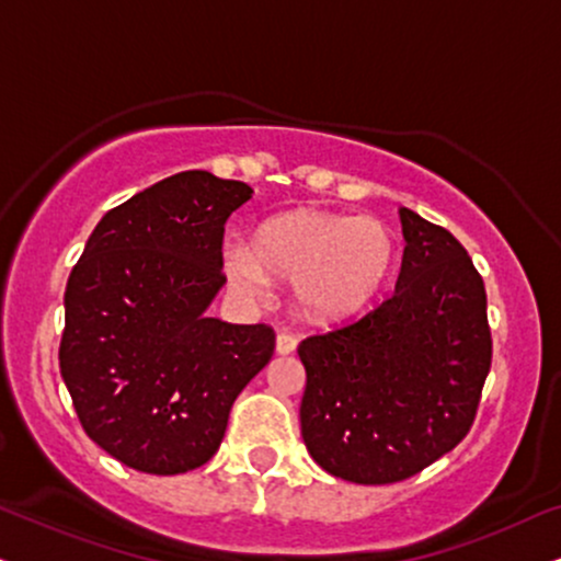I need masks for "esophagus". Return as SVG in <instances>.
Listing matches in <instances>:
<instances>
[{"label": "esophagus", "mask_w": 561, "mask_h": 561, "mask_svg": "<svg viewBox=\"0 0 561 561\" xmlns=\"http://www.w3.org/2000/svg\"><path fill=\"white\" fill-rule=\"evenodd\" d=\"M296 337L294 335H288V333H280L278 337H275V351H278L280 356H288V354H294L296 351Z\"/></svg>", "instance_id": "obj_1"}]
</instances>
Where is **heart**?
I'll return each instance as SVG.
<instances>
[{
	"instance_id": "obj_1",
	"label": "heart",
	"mask_w": 561,
	"mask_h": 561,
	"mask_svg": "<svg viewBox=\"0 0 561 561\" xmlns=\"http://www.w3.org/2000/svg\"><path fill=\"white\" fill-rule=\"evenodd\" d=\"M396 262L390 226L371 216L294 210L270 218L247 247L226 249V275L249 299L267 291V275L294 280L299 309L312 320L335 322L375 299Z\"/></svg>"
}]
</instances>
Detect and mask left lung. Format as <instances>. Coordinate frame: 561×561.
Returning <instances> with one entry per match:
<instances>
[{"label": "left lung", "mask_w": 561, "mask_h": 561, "mask_svg": "<svg viewBox=\"0 0 561 561\" xmlns=\"http://www.w3.org/2000/svg\"><path fill=\"white\" fill-rule=\"evenodd\" d=\"M400 224L396 291L299 343L304 445L354 483L405 481L458 447L492 369L486 288L466 247L408 207Z\"/></svg>", "instance_id": "8db88e82"}]
</instances>
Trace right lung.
I'll return each mask as SVG.
<instances>
[{"label":"right lung","mask_w":561,"mask_h":561,"mask_svg":"<svg viewBox=\"0 0 561 561\" xmlns=\"http://www.w3.org/2000/svg\"><path fill=\"white\" fill-rule=\"evenodd\" d=\"M249 197L210 171L163 179L108 210L69 273L61 379L88 437L135 471L205 466L273 358L270 324L205 314L226 283V220Z\"/></svg>","instance_id":"1"}]
</instances>
